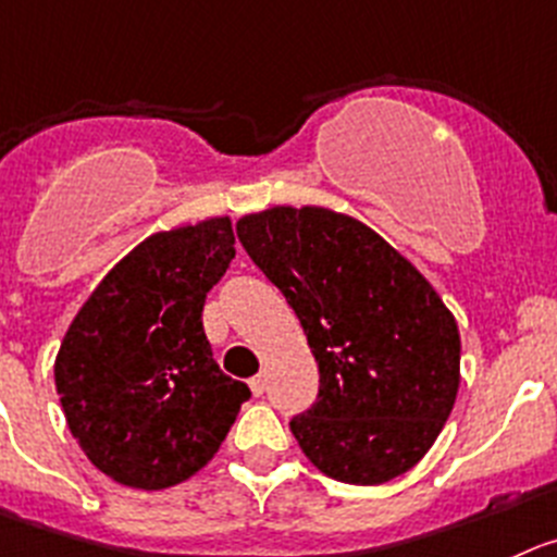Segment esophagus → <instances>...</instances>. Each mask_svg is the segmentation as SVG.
<instances>
[{
  "instance_id": "1",
  "label": "esophagus",
  "mask_w": 557,
  "mask_h": 557,
  "mask_svg": "<svg viewBox=\"0 0 557 557\" xmlns=\"http://www.w3.org/2000/svg\"><path fill=\"white\" fill-rule=\"evenodd\" d=\"M249 389H252V396H263V393H267V376L258 373V376L249 379Z\"/></svg>"
}]
</instances>
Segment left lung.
Wrapping results in <instances>:
<instances>
[{
  "label": "left lung",
  "mask_w": 557,
  "mask_h": 557,
  "mask_svg": "<svg viewBox=\"0 0 557 557\" xmlns=\"http://www.w3.org/2000/svg\"><path fill=\"white\" fill-rule=\"evenodd\" d=\"M319 362V401L290 434L324 475L376 486L412 470L459 393L461 337L434 285L376 231L321 206L236 222Z\"/></svg>",
  "instance_id": "obj_1"
}]
</instances>
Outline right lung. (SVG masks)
Instances as JSON below:
<instances>
[{"label": "right lung", "mask_w": 557, "mask_h": 557, "mask_svg": "<svg viewBox=\"0 0 557 557\" xmlns=\"http://www.w3.org/2000/svg\"><path fill=\"white\" fill-rule=\"evenodd\" d=\"M233 244L231 216L153 233L109 269L62 337L54 384L67 429L123 486L159 492L195 475L249 398L202 332Z\"/></svg>", "instance_id": "1"}]
</instances>
